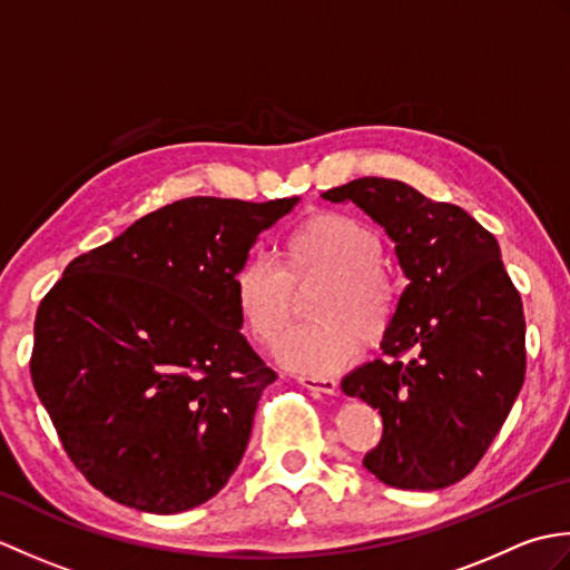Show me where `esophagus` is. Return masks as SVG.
<instances>
[{"label": "esophagus", "instance_id": "34e87169", "mask_svg": "<svg viewBox=\"0 0 570 570\" xmlns=\"http://www.w3.org/2000/svg\"><path fill=\"white\" fill-rule=\"evenodd\" d=\"M298 382L311 392H321V394H335L337 392V382L333 377H313V374H304V377H298Z\"/></svg>", "mask_w": 570, "mask_h": 570}]
</instances>
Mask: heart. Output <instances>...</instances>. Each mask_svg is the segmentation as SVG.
Segmentation results:
<instances>
[{"label":"heart","instance_id":"heart-1","mask_svg":"<svg viewBox=\"0 0 570 570\" xmlns=\"http://www.w3.org/2000/svg\"><path fill=\"white\" fill-rule=\"evenodd\" d=\"M374 229L345 213L323 210L288 229L276 264L247 259L233 276V298L254 341L274 345L294 313V288L323 278L313 296V323L286 333L276 357L286 367L328 374L353 362L362 343L377 345L392 331L402 288L384 269Z\"/></svg>","mask_w":570,"mask_h":570}]
</instances>
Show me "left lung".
<instances>
[{
    "mask_svg": "<svg viewBox=\"0 0 570 570\" xmlns=\"http://www.w3.org/2000/svg\"><path fill=\"white\" fill-rule=\"evenodd\" d=\"M323 198L355 203L382 225L409 278L382 341L386 360L341 382L382 414V441L362 463L399 490L453 485L500 433L527 372L522 296L498 239L402 180L365 176Z\"/></svg>",
    "mask_w": 570,
    "mask_h": 570,
    "instance_id": "1",
    "label": "left lung"
}]
</instances>
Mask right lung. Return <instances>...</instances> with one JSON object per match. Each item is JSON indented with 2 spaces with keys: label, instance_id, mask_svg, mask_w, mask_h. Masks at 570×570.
I'll return each mask as SVG.
<instances>
[{
  "label": "right lung",
  "instance_id": "obj_1",
  "mask_svg": "<svg viewBox=\"0 0 570 570\" xmlns=\"http://www.w3.org/2000/svg\"><path fill=\"white\" fill-rule=\"evenodd\" d=\"M298 198H186L72 259L33 323L31 380L68 458L105 498L176 514L237 470L276 372L233 276Z\"/></svg>",
  "mask_w": 570,
  "mask_h": 570
}]
</instances>
